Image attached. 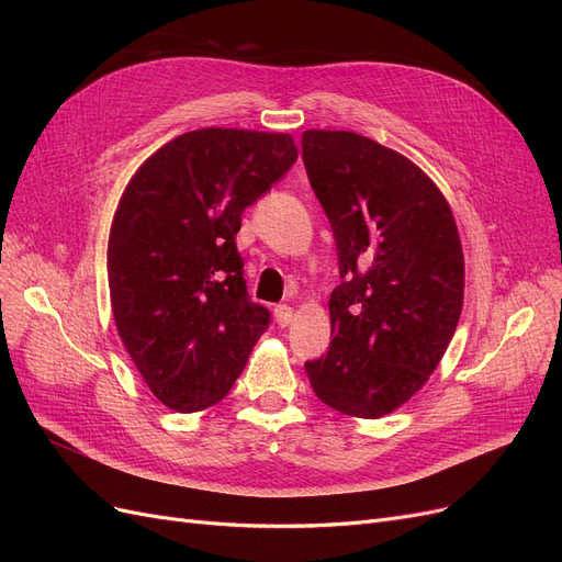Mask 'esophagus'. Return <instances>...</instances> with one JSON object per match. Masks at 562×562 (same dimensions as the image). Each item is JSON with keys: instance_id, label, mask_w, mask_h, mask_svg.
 Instances as JSON below:
<instances>
[{"instance_id": "34e87169", "label": "esophagus", "mask_w": 562, "mask_h": 562, "mask_svg": "<svg viewBox=\"0 0 562 562\" xmlns=\"http://www.w3.org/2000/svg\"><path fill=\"white\" fill-rule=\"evenodd\" d=\"M274 316H277V323L281 328L291 326V323H293V307H288V304H277Z\"/></svg>"}]
</instances>
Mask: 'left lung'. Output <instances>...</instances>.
Instances as JSON below:
<instances>
[{
    "instance_id": "1",
    "label": "left lung",
    "mask_w": 562,
    "mask_h": 562,
    "mask_svg": "<svg viewBox=\"0 0 562 562\" xmlns=\"http://www.w3.org/2000/svg\"><path fill=\"white\" fill-rule=\"evenodd\" d=\"M302 159L339 260L333 342L304 363L318 401L378 419L427 384L464 302V255L434 180L349 131H304Z\"/></svg>"
}]
</instances>
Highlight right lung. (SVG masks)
<instances>
[{"mask_svg":"<svg viewBox=\"0 0 562 562\" xmlns=\"http://www.w3.org/2000/svg\"><path fill=\"white\" fill-rule=\"evenodd\" d=\"M297 159L288 133L201 128L151 155L119 201L108 281L119 337L166 407L223 401L269 326L236 250L241 213Z\"/></svg>","mask_w":562,"mask_h":562,"instance_id":"1","label":"right lung"}]
</instances>
